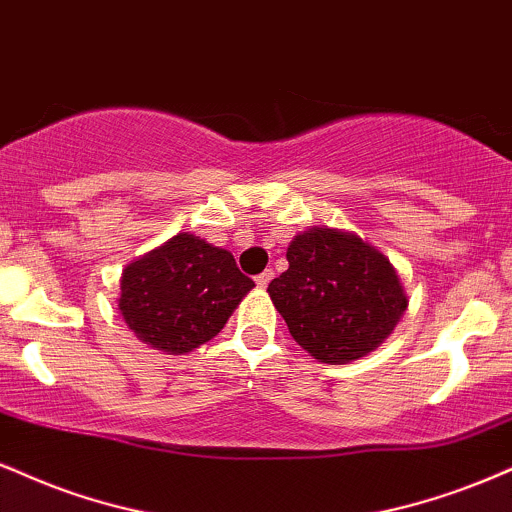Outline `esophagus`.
<instances>
[{
  "label": "esophagus",
  "mask_w": 512,
  "mask_h": 512,
  "mask_svg": "<svg viewBox=\"0 0 512 512\" xmlns=\"http://www.w3.org/2000/svg\"><path fill=\"white\" fill-rule=\"evenodd\" d=\"M272 276H274L272 269H264L262 274L255 276V283H257V286H260V288H267L269 281H272Z\"/></svg>",
  "instance_id": "1"
}]
</instances>
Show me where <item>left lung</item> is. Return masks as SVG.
I'll return each mask as SVG.
<instances>
[{
    "instance_id": "left-lung-1",
    "label": "left lung",
    "mask_w": 512,
    "mask_h": 512,
    "mask_svg": "<svg viewBox=\"0 0 512 512\" xmlns=\"http://www.w3.org/2000/svg\"><path fill=\"white\" fill-rule=\"evenodd\" d=\"M288 269L269 298L300 348L329 365H348L384 343L408 310L396 269L384 252L338 229L298 233Z\"/></svg>"
}]
</instances>
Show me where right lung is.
Masks as SVG:
<instances>
[{"label": "right lung", "mask_w": 512, "mask_h": 512, "mask_svg": "<svg viewBox=\"0 0 512 512\" xmlns=\"http://www.w3.org/2000/svg\"><path fill=\"white\" fill-rule=\"evenodd\" d=\"M252 286L229 250L178 233L123 269L119 312L150 348L186 355L224 329Z\"/></svg>", "instance_id": "obj_1"}]
</instances>
